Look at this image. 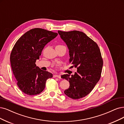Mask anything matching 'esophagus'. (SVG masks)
Here are the masks:
<instances>
[{
    "instance_id": "34e87169",
    "label": "esophagus",
    "mask_w": 124,
    "mask_h": 124,
    "mask_svg": "<svg viewBox=\"0 0 124 124\" xmlns=\"http://www.w3.org/2000/svg\"><path fill=\"white\" fill-rule=\"evenodd\" d=\"M54 78H60L61 76L59 75H54Z\"/></svg>"
}]
</instances>
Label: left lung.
<instances>
[{"label": "left lung", "mask_w": 124, "mask_h": 124, "mask_svg": "<svg viewBox=\"0 0 124 124\" xmlns=\"http://www.w3.org/2000/svg\"><path fill=\"white\" fill-rule=\"evenodd\" d=\"M58 32L69 49L70 63L77 68L74 75L61 76L70 84L64 93L72 99L82 98L92 91L101 78L103 62L100 48L82 31Z\"/></svg>", "instance_id": "8db88e82"}]
</instances>
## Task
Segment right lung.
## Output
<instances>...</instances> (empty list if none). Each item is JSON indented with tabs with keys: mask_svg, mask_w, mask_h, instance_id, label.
<instances>
[{
	"mask_svg": "<svg viewBox=\"0 0 124 124\" xmlns=\"http://www.w3.org/2000/svg\"><path fill=\"white\" fill-rule=\"evenodd\" d=\"M58 33L42 29L27 31L17 40L10 55L11 65L17 85L23 93L30 95L40 93L52 73L41 70L36 65L45 45Z\"/></svg>",
	"mask_w": 124,
	"mask_h": 124,
	"instance_id": "right-lung-1",
	"label": "right lung"
}]
</instances>
